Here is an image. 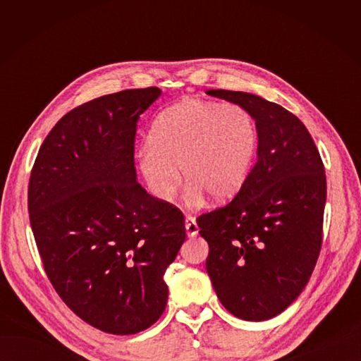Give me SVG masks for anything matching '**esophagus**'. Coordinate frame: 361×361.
Returning <instances> with one entry per match:
<instances>
[{
	"instance_id": "34e87169",
	"label": "esophagus",
	"mask_w": 361,
	"mask_h": 361,
	"mask_svg": "<svg viewBox=\"0 0 361 361\" xmlns=\"http://www.w3.org/2000/svg\"><path fill=\"white\" fill-rule=\"evenodd\" d=\"M186 233L188 235L194 237L198 234V225H197V220L192 216H186Z\"/></svg>"
}]
</instances>
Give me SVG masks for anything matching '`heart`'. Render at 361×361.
Masks as SVG:
<instances>
[{
    "label": "heart",
    "instance_id": "heart-1",
    "mask_svg": "<svg viewBox=\"0 0 361 361\" xmlns=\"http://www.w3.org/2000/svg\"><path fill=\"white\" fill-rule=\"evenodd\" d=\"M259 145L252 114L240 105L189 99L161 111L149 144L137 152L145 185L159 200H171L181 181L188 195L217 202L233 198L248 180Z\"/></svg>",
    "mask_w": 361,
    "mask_h": 361
}]
</instances>
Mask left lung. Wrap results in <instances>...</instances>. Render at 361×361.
I'll list each match as a JSON object with an SVG mask.
<instances>
[{
    "mask_svg": "<svg viewBox=\"0 0 361 361\" xmlns=\"http://www.w3.org/2000/svg\"><path fill=\"white\" fill-rule=\"evenodd\" d=\"M208 94L247 109L257 161L231 202L197 219L212 287L234 317L270 319L307 286L323 243L326 173L309 130L283 106L242 91Z\"/></svg>",
    "mask_w": 361,
    "mask_h": 361,
    "instance_id": "left-lung-1",
    "label": "left lung"
}]
</instances>
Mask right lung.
<instances>
[{
    "mask_svg": "<svg viewBox=\"0 0 361 361\" xmlns=\"http://www.w3.org/2000/svg\"><path fill=\"white\" fill-rule=\"evenodd\" d=\"M159 94L124 90L75 106L30 171L29 220L48 279L75 315L113 335L163 315L164 273L186 239L183 212L136 181V126Z\"/></svg>",
    "mask_w": 361,
    "mask_h": 361,
    "instance_id": "obj_1",
    "label": "right lung"
}]
</instances>
